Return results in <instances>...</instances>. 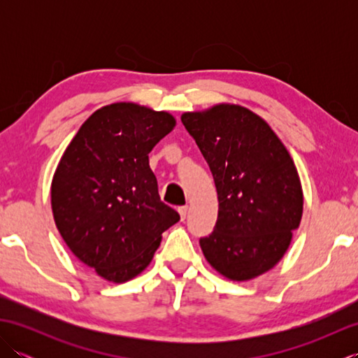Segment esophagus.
Masks as SVG:
<instances>
[{"mask_svg":"<svg viewBox=\"0 0 358 358\" xmlns=\"http://www.w3.org/2000/svg\"><path fill=\"white\" fill-rule=\"evenodd\" d=\"M178 214H180V218L185 220L186 218V214H187V206H180L178 208Z\"/></svg>","mask_w":358,"mask_h":358,"instance_id":"obj_1","label":"esophagus"}]
</instances>
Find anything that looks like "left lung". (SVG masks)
Segmentation results:
<instances>
[{
	"label": "left lung",
	"mask_w": 358,
	"mask_h": 358,
	"mask_svg": "<svg viewBox=\"0 0 358 358\" xmlns=\"http://www.w3.org/2000/svg\"><path fill=\"white\" fill-rule=\"evenodd\" d=\"M181 121L209 164L218 195V218L200 240L220 275L249 281L275 266L303 215L299 171L266 121L240 104L218 103L185 112Z\"/></svg>",
	"instance_id": "1"
}]
</instances>
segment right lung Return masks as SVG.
I'll list each match as a JSON object with an SVG mask.
<instances>
[{
	"label": "right lung",
	"mask_w": 358,
	"mask_h": 358,
	"mask_svg": "<svg viewBox=\"0 0 358 358\" xmlns=\"http://www.w3.org/2000/svg\"><path fill=\"white\" fill-rule=\"evenodd\" d=\"M175 124L172 113L138 103L103 106L81 124L53 173L50 204L59 235L112 283L146 269L162 234L180 220L159 200L149 167L150 150Z\"/></svg>",
	"instance_id": "1"
}]
</instances>
